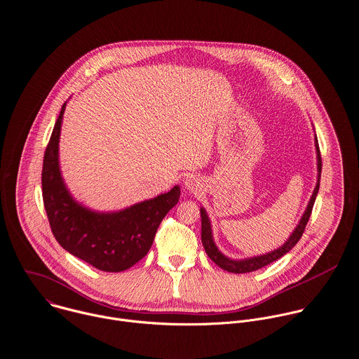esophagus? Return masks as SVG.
Wrapping results in <instances>:
<instances>
[{
  "mask_svg": "<svg viewBox=\"0 0 359 359\" xmlns=\"http://www.w3.org/2000/svg\"><path fill=\"white\" fill-rule=\"evenodd\" d=\"M184 189L190 193V194H198L201 190H203V182L198 176H189L186 180H184Z\"/></svg>",
  "mask_w": 359,
  "mask_h": 359,
  "instance_id": "esophagus-1",
  "label": "esophagus"
}]
</instances>
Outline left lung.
Masks as SVG:
<instances>
[{"instance_id":"left-lung-1","label":"left lung","mask_w":359,"mask_h":359,"mask_svg":"<svg viewBox=\"0 0 359 359\" xmlns=\"http://www.w3.org/2000/svg\"><path fill=\"white\" fill-rule=\"evenodd\" d=\"M316 140V151H317V184L314 187V191L311 194V198L307 204V208L303 214V217L300 218L297 226L294 228V231L290 233L289 240L282 245L279 247L278 250L272 251V252H268L265 255H259V257H254V258H247V259H229L226 258L225 255H222L217 245L214 244V240H212V231H211V224H210V219H208V215L205 212V210L201 207L200 208V214H201V243H203V247L208 255V258L219 268H222L224 271L226 272H231V273H248V272H254V271H258L272 262H275L276 259L282 258L285 254H287L302 238L303 232H304V228L307 225V221L311 215V210H313V205H314V201H316V197H317V193H318V187H320V177H321V155H320V148H318V141H317V137L314 138Z\"/></svg>"}]
</instances>
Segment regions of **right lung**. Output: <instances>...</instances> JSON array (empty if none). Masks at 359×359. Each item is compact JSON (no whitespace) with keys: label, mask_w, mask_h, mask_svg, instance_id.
I'll return each instance as SVG.
<instances>
[{"label":"right lung","mask_w":359,"mask_h":359,"mask_svg":"<svg viewBox=\"0 0 359 359\" xmlns=\"http://www.w3.org/2000/svg\"><path fill=\"white\" fill-rule=\"evenodd\" d=\"M62 105L43 156L42 196L56 241L69 254L104 272H123L151 250L159 224L180 197V187L115 212H97L69 193L59 166Z\"/></svg>","instance_id":"1"}]
</instances>
